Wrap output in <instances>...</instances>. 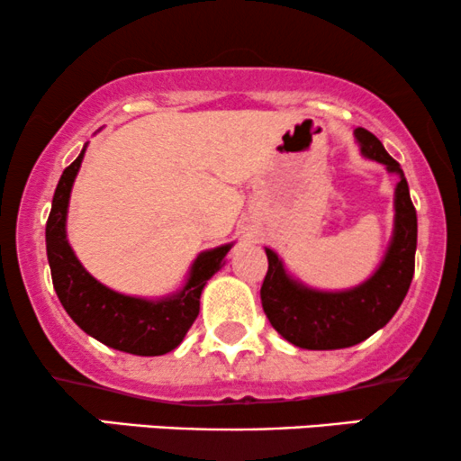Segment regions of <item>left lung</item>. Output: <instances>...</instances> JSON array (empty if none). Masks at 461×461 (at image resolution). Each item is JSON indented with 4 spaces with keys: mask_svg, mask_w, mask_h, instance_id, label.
<instances>
[{
    "mask_svg": "<svg viewBox=\"0 0 461 461\" xmlns=\"http://www.w3.org/2000/svg\"><path fill=\"white\" fill-rule=\"evenodd\" d=\"M356 139L364 156L385 164L390 173L399 176L394 190V234L382 267L357 288L321 293L290 279L277 253L267 249L268 271L260 290L264 314L285 340L312 351L353 347L382 330L403 303L414 277L418 223L407 179L377 136L357 128Z\"/></svg>",
    "mask_w": 461,
    "mask_h": 461,
    "instance_id": "1",
    "label": "left lung"
}]
</instances>
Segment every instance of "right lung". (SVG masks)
<instances>
[{
	"label": "right lung",
	"mask_w": 461,
	"mask_h": 461,
	"mask_svg": "<svg viewBox=\"0 0 461 461\" xmlns=\"http://www.w3.org/2000/svg\"><path fill=\"white\" fill-rule=\"evenodd\" d=\"M82 158L84 149L62 171L45 227L47 260L58 299L79 330L104 342L105 347L131 356H164L184 340L190 325L197 319L201 290L219 271L231 245L201 253L190 268L186 285L167 299H136L105 288L79 264L67 240L68 194Z\"/></svg>",
	"instance_id": "1"
}]
</instances>
